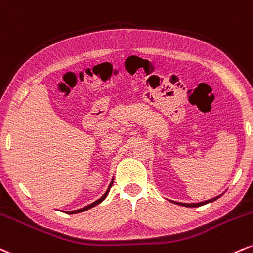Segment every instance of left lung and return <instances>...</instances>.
Returning a JSON list of instances; mask_svg holds the SVG:
<instances>
[{
  "label": "left lung",
  "instance_id": "8db88e82",
  "mask_svg": "<svg viewBox=\"0 0 253 253\" xmlns=\"http://www.w3.org/2000/svg\"><path fill=\"white\" fill-rule=\"evenodd\" d=\"M221 195H222V194L218 195V197H215V198L209 199V200H206V201H201V203H192V204H187V203H177V201H173V200H170V201H171V203L176 204V205H180V206H185V207H199V206H203V205H206V204L213 203V201H215L216 199L220 198Z\"/></svg>",
  "mask_w": 253,
  "mask_h": 253
}]
</instances>
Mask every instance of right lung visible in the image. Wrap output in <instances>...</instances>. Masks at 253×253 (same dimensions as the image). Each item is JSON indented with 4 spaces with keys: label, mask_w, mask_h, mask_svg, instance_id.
<instances>
[{
    "label": "right lung",
    "mask_w": 253,
    "mask_h": 253,
    "mask_svg": "<svg viewBox=\"0 0 253 253\" xmlns=\"http://www.w3.org/2000/svg\"><path fill=\"white\" fill-rule=\"evenodd\" d=\"M112 183H114V179H112V180H111V182H110V185H109V187H108V189H106V192L104 193V194H103L102 197H100L99 199H98V200L93 201V203L90 204V205H87V206L83 207V209H79V210H74V211H68V212H67V211H64V212H66L67 214H77V213H82V212H85V211L90 210V209H92V207L97 206V205H99L100 203H103V201L105 200V198L108 197V194H109V192H110V188H111Z\"/></svg>",
    "instance_id": "obj_1"
}]
</instances>
